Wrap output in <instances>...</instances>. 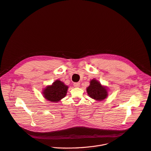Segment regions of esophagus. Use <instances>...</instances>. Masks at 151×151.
<instances>
[{
	"label": "esophagus",
	"instance_id": "1",
	"mask_svg": "<svg viewBox=\"0 0 151 151\" xmlns=\"http://www.w3.org/2000/svg\"><path fill=\"white\" fill-rule=\"evenodd\" d=\"M73 85H74V87H76V88H78L80 86V84L79 83H75L73 84Z\"/></svg>",
	"mask_w": 151,
	"mask_h": 151
}]
</instances>
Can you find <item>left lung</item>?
I'll return each mask as SVG.
<instances>
[{
    "instance_id": "1",
    "label": "left lung",
    "mask_w": 151,
    "mask_h": 151,
    "mask_svg": "<svg viewBox=\"0 0 151 151\" xmlns=\"http://www.w3.org/2000/svg\"><path fill=\"white\" fill-rule=\"evenodd\" d=\"M89 96L98 101H102L108 96V90L105 86L102 85L97 79H93L90 81V86L87 88Z\"/></svg>"
}]
</instances>
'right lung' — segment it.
I'll return each instance as SVG.
<instances>
[{
	"mask_svg": "<svg viewBox=\"0 0 151 151\" xmlns=\"http://www.w3.org/2000/svg\"><path fill=\"white\" fill-rule=\"evenodd\" d=\"M68 87L59 79L56 80L50 86H47L42 91L46 100L57 103L64 98L67 93Z\"/></svg>",
	"mask_w": 151,
	"mask_h": 151,
	"instance_id": "1",
	"label": "right lung"
}]
</instances>
